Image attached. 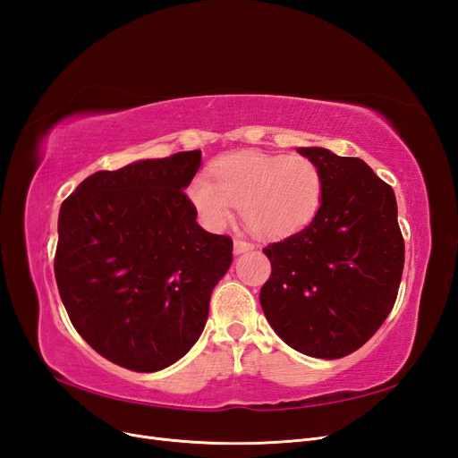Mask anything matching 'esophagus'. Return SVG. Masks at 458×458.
I'll return each mask as SVG.
<instances>
[{
	"mask_svg": "<svg viewBox=\"0 0 458 458\" xmlns=\"http://www.w3.org/2000/svg\"><path fill=\"white\" fill-rule=\"evenodd\" d=\"M234 254H244L248 250H254L256 244L254 242H248V241H242V239H234Z\"/></svg>",
	"mask_w": 458,
	"mask_h": 458,
	"instance_id": "esophagus-1",
	"label": "esophagus"
}]
</instances>
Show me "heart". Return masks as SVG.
I'll return each instance as SVG.
<instances>
[{"instance_id": "1", "label": "heart", "mask_w": 458, "mask_h": 458, "mask_svg": "<svg viewBox=\"0 0 458 458\" xmlns=\"http://www.w3.org/2000/svg\"><path fill=\"white\" fill-rule=\"evenodd\" d=\"M212 175H197L189 187L200 219L212 231L224 229L233 219V206H241L252 231L281 237L306 225L323 197L321 172L301 155L239 152L219 160Z\"/></svg>"}]
</instances>
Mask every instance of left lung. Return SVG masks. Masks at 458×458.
<instances>
[{
    "label": "left lung",
    "instance_id": "8db88e82",
    "mask_svg": "<svg viewBox=\"0 0 458 458\" xmlns=\"http://www.w3.org/2000/svg\"><path fill=\"white\" fill-rule=\"evenodd\" d=\"M323 177L308 227L263 252L271 275L261 310L290 348L318 359L353 353L390 315L403 275L405 242L394 189L361 158L298 148Z\"/></svg>",
    "mask_w": 458,
    "mask_h": 458
}]
</instances>
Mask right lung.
Masks as SVG:
<instances>
[{"mask_svg": "<svg viewBox=\"0 0 458 458\" xmlns=\"http://www.w3.org/2000/svg\"><path fill=\"white\" fill-rule=\"evenodd\" d=\"M200 150L101 170L59 212L55 279L71 323L123 369L155 372L202 335L233 241L197 224L185 195Z\"/></svg>", "mask_w": 458, "mask_h": 458, "instance_id": "add662e5", "label": "right lung"}]
</instances>
